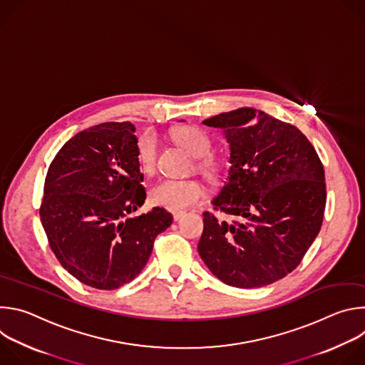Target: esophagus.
Masks as SVG:
<instances>
[{
	"label": "esophagus",
	"mask_w": 365,
	"mask_h": 365,
	"mask_svg": "<svg viewBox=\"0 0 365 365\" xmlns=\"http://www.w3.org/2000/svg\"><path fill=\"white\" fill-rule=\"evenodd\" d=\"M172 215H173L175 221H179L185 215V211H175V212H172Z\"/></svg>",
	"instance_id": "obj_1"
}]
</instances>
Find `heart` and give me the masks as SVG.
Here are the masks:
<instances>
[{"label": "heart", "instance_id": "obj_1", "mask_svg": "<svg viewBox=\"0 0 365 365\" xmlns=\"http://www.w3.org/2000/svg\"><path fill=\"white\" fill-rule=\"evenodd\" d=\"M176 141L185 147L192 155L197 159L205 158L211 150V141L205 133L195 127H185L176 131ZM155 138L151 133H144L137 143V155L140 166L144 172L150 173L155 166ZM199 169L207 176L217 175V165L211 160H202ZM151 200L154 205H159L172 211H183L189 206L199 203L205 190L197 180H178V179H165L154 185L151 189Z\"/></svg>", "mask_w": 365, "mask_h": 365}]
</instances>
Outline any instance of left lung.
I'll use <instances>...</instances> for the list:
<instances>
[{
  "mask_svg": "<svg viewBox=\"0 0 365 365\" xmlns=\"http://www.w3.org/2000/svg\"><path fill=\"white\" fill-rule=\"evenodd\" d=\"M230 144V170L212 199L231 221L203 212L197 251L221 282L241 289L292 273L321 231L327 203L324 166L294 125L255 108L202 121Z\"/></svg>",
  "mask_w": 365,
  "mask_h": 365,
  "instance_id": "obj_1",
  "label": "left lung"
}]
</instances>
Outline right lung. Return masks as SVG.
Returning <instances> with one entry per match:
<instances>
[{"mask_svg": "<svg viewBox=\"0 0 365 365\" xmlns=\"http://www.w3.org/2000/svg\"><path fill=\"white\" fill-rule=\"evenodd\" d=\"M131 123H103L68 140L51 162L40 220L62 267L86 286L114 290L144 269L173 217H133L145 200Z\"/></svg>", "mask_w": 365, "mask_h": 365, "instance_id": "right-lung-1", "label": "right lung"}]
</instances>
